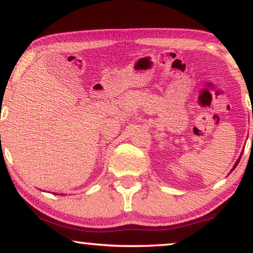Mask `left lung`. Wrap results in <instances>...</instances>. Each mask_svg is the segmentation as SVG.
<instances>
[{
	"mask_svg": "<svg viewBox=\"0 0 253 253\" xmlns=\"http://www.w3.org/2000/svg\"><path fill=\"white\" fill-rule=\"evenodd\" d=\"M252 138H253V135H252ZM240 161H241V157H240V158H238V161H237V162H236V164H235V166H234V169H235V167H236V166H237V164H238V162H240Z\"/></svg>",
	"mask_w": 253,
	"mask_h": 253,
	"instance_id": "1",
	"label": "left lung"
}]
</instances>
